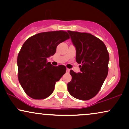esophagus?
Here are the masks:
<instances>
[{"mask_svg": "<svg viewBox=\"0 0 129 129\" xmlns=\"http://www.w3.org/2000/svg\"><path fill=\"white\" fill-rule=\"evenodd\" d=\"M70 71V69H69V68H67V73H69Z\"/></svg>", "mask_w": 129, "mask_h": 129, "instance_id": "esophagus-1", "label": "esophagus"}]
</instances>
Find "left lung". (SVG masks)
<instances>
[{"instance_id": "8db88e82", "label": "left lung", "mask_w": 129, "mask_h": 129, "mask_svg": "<svg viewBox=\"0 0 129 129\" xmlns=\"http://www.w3.org/2000/svg\"><path fill=\"white\" fill-rule=\"evenodd\" d=\"M76 48V61L80 73L70 71L72 80L67 84L75 99L88 100L97 95L107 76L109 54L102 40L91 34L68 30Z\"/></svg>"}]
</instances>
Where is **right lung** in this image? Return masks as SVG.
<instances>
[{"instance_id":"right-lung-1","label":"right lung","mask_w":129,"mask_h":129,"mask_svg":"<svg viewBox=\"0 0 129 129\" xmlns=\"http://www.w3.org/2000/svg\"><path fill=\"white\" fill-rule=\"evenodd\" d=\"M70 38L63 30L41 32L29 38L23 44L17 59L18 80L24 91L36 100L44 99L54 91L55 85L66 73L62 65L54 67L47 62L56 47Z\"/></svg>"}]
</instances>
